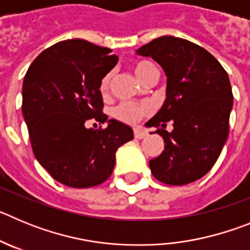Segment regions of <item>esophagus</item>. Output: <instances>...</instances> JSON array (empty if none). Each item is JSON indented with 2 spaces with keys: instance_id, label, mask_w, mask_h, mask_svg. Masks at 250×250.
<instances>
[{
  "instance_id": "34e87169",
  "label": "esophagus",
  "mask_w": 250,
  "mask_h": 250,
  "mask_svg": "<svg viewBox=\"0 0 250 250\" xmlns=\"http://www.w3.org/2000/svg\"><path fill=\"white\" fill-rule=\"evenodd\" d=\"M134 136L136 139H144L147 136V132L143 129H135L134 130Z\"/></svg>"
}]
</instances>
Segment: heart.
<instances>
[{
	"mask_svg": "<svg viewBox=\"0 0 250 250\" xmlns=\"http://www.w3.org/2000/svg\"><path fill=\"white\" fill-rule=\"evenodd\" d=\"M132 70L135 72L139 81L143 83L146 81V79L152 72L158 71L155 66L147 62V61H139V62L134 63ZM110 81H111V72H107L106 75H104L100 81V85H99V90H100L104 96L109 92ZM150 112H151V109H150V106L147 104L121 103L118 106H115L111 114L116 120L121 121V123L136 124L143 118L147 116Z\"/></svg>",
	"mask_w": 250,
	"mask_h": 250,
	"instance_id": "b5f03b06",
	"label": "heart"
}]
</instances>
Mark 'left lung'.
Returning a JSON list of instances; mask_svg holds the SVG:
<instances>
[{
	"label": "left lung",
	"mask_w": 250,
	"mask_h": 250,
	"mask_svg": "<svg viewBox=\"0 0 250 250\" xmlns=\"http://www.w3.org/2000/svg\"><path fill=\"white\" fill-rule=\"evenodd\" d=\"M136 52L155 60L167 77L164 105L146 123L165 143L149 161L152 175L167 185L195 182L213 167L228 138L233 107L228 74L210 52L179 37L161 36ZM167 122L173 132L166 131Z\"/></svg>",
	"instance_id": "left-lung-1"
}]
</instances>
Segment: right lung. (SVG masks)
<instances>
[{"label":"right lung","mask_w":250,"mask_h":250,"mask_svg":"<svg viewBox=\"0 0 250 250\" xmlns=\"http://www.w3.org/2000/svg\"><path fill=\"white\" fill-rule=\"evenodd\" d=\"M111 52L86 40H65L43 50L23 79L22 114L35 156L67 187L105 182L116 150L134 139L131 127L114 119L106 128L85 127L91 121H107L99 85L118 63Z\"/></svg>","instance_id":"obj_1"}]
</instances>
